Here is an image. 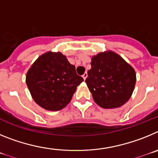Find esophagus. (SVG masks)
<instances>
[{
	"label": "esophagus",
	"instance_id": "34e87169",
	"mask_svg": "<svg viewBox=\"0 0 158 158\" xmlns=\"http://www.w3.org/2000/svg\"><path fill=\"white\" fill-rule=\"evenodd\" d=\"M87 77H88V73L85 72V73H84V74H83V76H82V77H83L84 80L85 81V80H86V78H87Z\"/></svg>",
	"mask_w": 158,
	"mask_h": 158
}]
</instances>
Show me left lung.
<instances>
[{
  "label": "left lung",
  "instance_id": "left-lung-1",
  "mask_svg": "<svg viewBox=\"0 0 158 158\" xmlns=\"http://www.w3.org/2000/svg\"><path fill=\"white\" fill-rule=\"evenodd\" d=\"M85 80L95 103L103 108H116L126 104L136 83L134 68L118 54L106 51L92 57Z\"/></svg>",
  "mask_w": 158,
  "mask_h": 158
}]
</instances>
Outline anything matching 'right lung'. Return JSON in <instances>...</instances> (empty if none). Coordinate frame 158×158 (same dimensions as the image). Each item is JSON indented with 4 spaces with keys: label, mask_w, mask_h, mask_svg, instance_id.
<instances>
[{
    "label": "right lung",
    "mask_w": 158,
    "mask_h": 158,
    "mask_svg": "<svg viewBox=\"0 0 158 158\" xmlns=\"http://www.w3.org/2000/svg\"><path fill=\"white\" fill-rule=\"evenodd\" d=\"M83 78L61 52L40 55L26 75V84L36 104L48 111H59L70 102Z\"/></svg>",
    "instance_id": "right-lung-1"
}]
</instances>
